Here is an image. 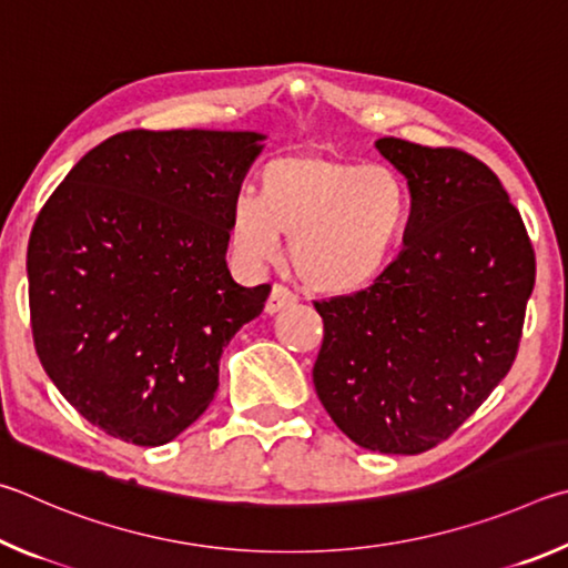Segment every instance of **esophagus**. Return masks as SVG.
Returning <instances> with one entry per match:
<instances>
[{"instance_id": "obj_1", "label": "esophagus", "mask_w": 568, "mask_h": 568, "mask_svg": "<svg viewBox=\"0 0 568 568\" xmlns=\"http://www.w3.org/2000/svg\"><path fill=\"white\" fill-rule=\"evenodd\" d=\"M294 304H296V294L292 290H286V286H282V284H274L264 310H266V314H276L282 310H290V306H294Z\"/></svg>"}]
</instances>
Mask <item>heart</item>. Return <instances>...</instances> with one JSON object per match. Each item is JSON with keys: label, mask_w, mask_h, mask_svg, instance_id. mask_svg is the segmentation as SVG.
Segmentation results:
<instances>
[{"label": "heart", "mask_w": 568, "mask_h": 568, "mask_svg": "<svg viewBox=\"0 0 568 568\" xmlns=\"http://www.w3.org/2000/svg\"><path fill=\"white\" fill-rule=\"evenodd\" d=\"M412 192L389 166L336 154H286L258 172V194L239 192L229 239L244 264L290 258L306 290L349 296L369 290L392 266L409 232Z\"/></svg>", "instance_id": "heart-1"}]
</instances>
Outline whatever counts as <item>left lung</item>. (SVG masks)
<instances>
[{
  "label": "left lung",
  "mask_w": 568,
  "mask_h": 568,
  "mask_svg": "<svg viewBox=\"0 0 568 568\" xmlns=\"http://www.w3.org/2000/svg\"><path fill=\"white\" fill-rule=\"evenodd\" d=\"M409 179L406 248L369 290L314 302L316 394L364 449L422 454L449 439L509 374L536 256L489 166L454 146L384 136Z\"/></svg>",
  "instance_id": "1"
}]
</instances>
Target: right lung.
Returning <instances> with one entry per match:
<instances>
[{
  "label": "right lung",
  "instance_id": "right-lung-1",
  "mask_svg": "<svg viewBox=\"0 0 568 568\" xmlns=\"http://www.w3.org/2000/svg\"><path fill=\"white\" fill-rule=\"evenodd\" d=\"M262 134L132 129L74 164L29 234L39 362L74 409L136 446L212 404L219 356L272 286L229 274V212Z\"/></svg>",
  "mask_w": 568,
  "mask_h": 568
}]
</instances>
